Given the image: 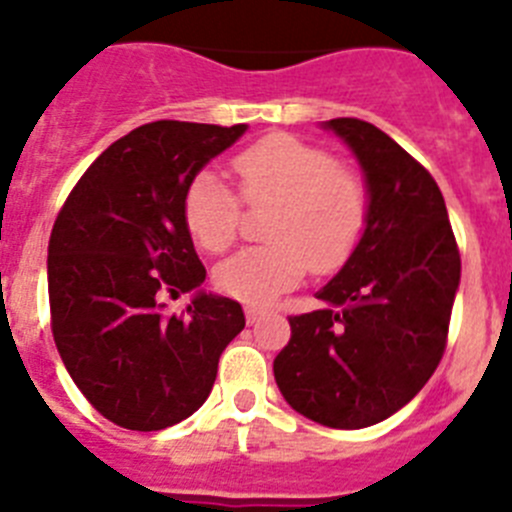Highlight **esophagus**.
Masks as SVG:
<instances>
[{"label":"esophagus","mask_w":512,"mask_h":512,"mask_svg":"<svg viewBox=\"0 0 512 512\" xmlns=\"http://www.w3.org/2000/svg\"><path fill=\"white\" fill-rule=\"evenodd\" d=\"M261 318H264V310H259V307H246L248 325H256Z\"/></svg>","instance_id":"obj_1"}]
</instances>
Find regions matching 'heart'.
<instances>
[{"instance_id":"1","label":"heart","mask_w":512,"mask_h":512,"mask_svg":"<svg viewBox=\"0 0 512 512\" xmlns=\"http://www.w3.org/2000/svg\"><path fill=\"white\" fill-rule=\"evenodd\" d=\"M248 202H269L271 246L246 248L215 269V284L233 300L269 305L297 287L307 269L330 274L359 246L366 189L336 158L292 135H266L233 158ZM184 223L207 253H223L238 233V200L215 171L194 176L184 194Z\"/></svg>"}]
</instances>
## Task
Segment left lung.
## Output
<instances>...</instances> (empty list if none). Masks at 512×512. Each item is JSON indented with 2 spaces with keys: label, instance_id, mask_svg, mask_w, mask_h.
Instances as JSON below:
<instances>
[{
  "label": "left lung",
  "instance_id": "1",
  "mask_svg": "<svg viewBox=\"0 0 512 512\" xmlns=\"http://www.w3.org/2000/svg\"><path fill=\"white\" fill-rule=\"evenodd\" d=\"M364 174L359 246L318 292L323 310L289 318L274 359L284 400L328 428H366L405 408L446 348L461 259L433 176L372 122L325 120Z\"/></svg>",
  "mask_w": 512,
  "mask_h": 512
}]
</instances>
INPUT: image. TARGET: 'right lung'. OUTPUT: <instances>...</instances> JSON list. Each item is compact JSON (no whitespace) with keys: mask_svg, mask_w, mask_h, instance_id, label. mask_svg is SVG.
Masks as SVG:
<instances>
[{"mask_svg":"<svg viewBox=\"0 0 512 512\" xmlns=\"http://www.w3.org/2000/svg\"><path fill=\"white\" fill-rule=\"evenodd\" d=\"M248 130L158 120L115 140L84 171L48 243L51 328L66 372L128 431H161L202 408L243 307L202 289L184 223L194 176ZM194 291L187 316L164 294Z\"/></svg>","mask_w":512,"mask_h":512,"instance_id":"1","label":"right lung"}]
</instances>
